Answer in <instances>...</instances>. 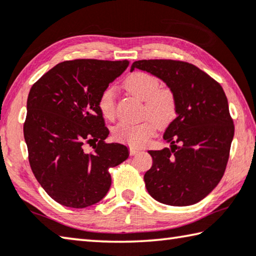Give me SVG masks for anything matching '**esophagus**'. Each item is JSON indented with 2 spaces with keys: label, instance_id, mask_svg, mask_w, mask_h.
Returning <instances> with one entry per match:
<instances>
[{
  "label": "esophagus",
  "instance_id": "esophagus-1",
  "mask_svg": "<svg viewBox=\"0 0 256 256\" xmlns=\"http://www.w3.org/2000/svg\"><path fill=\"white\" fill-rule=\"evenodd\" d=\"M142 152L141 149H138V148H134V147H131L130 148V155L131 156H134V155H138V154Z\"/></svg>",
  "mask_w": 256,
  "mask_h": 256
}]
</instances>
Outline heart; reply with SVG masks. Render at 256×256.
Masks as SVG:
<instances>
[{"instance_id":"heart-1","label":"heart","mask_w":256,"mask_h":256,"mask_svg":"<svg viewBox=\"0 0 256 256\" xmlns=\"http://www.w3.org/2000/svg\"><path fill=\"white\" fill-rule=\"evenodd\" d=\"M126 90L144 101L142 112L150 116L140 123L120 122L114 128L112 134L116 140L134 147H141L155 136L157 126L168 124L176 115V96L168 88H160L157 77L144 72H134L124 80ZM98 107L102 116L114 120L116 115L115 88H104L99 96Z\"/></svg>"}]
</instances>
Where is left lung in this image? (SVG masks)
<instances>
[{"instance_id":"1","label":"left lung","mask_w":256,"mask_h":256,"mask_svg":"<svg viewBox=\"0 0 256 256\" xmlns=\"http://www.w3.org/2000/svg\"><path fill=\"white\" fill-rule=\"evenodd\" d=\"M139 68L160 77L176 96V118L164 133L171 148L149 150L152 165L144 179L157 202L196 204L224 174L234 133L228 99L220 83L192 64L171 59L138 60Z\"/></svg>"}]
</instances>
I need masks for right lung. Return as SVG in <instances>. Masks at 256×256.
<instances>
[{
    "label": "right lung",
    "mask_w": 256,
    "mask_h": 256,
    "mask_svg": "<svg viewBox=\"0 0 256 256\" xmlns=\"http://www.w3.org/2000/svg\"><path fill=\"white\" fill-rule=\"evenodd\" d=\"M128 60H67L33 84L27 99L24 136L36 180L52 200L84 208L106 196L109 168L123 163L128 150L107 144L109 130L99 96L122 75ZM92 146L88 154L84 146Z\"/></svg>",
    "instance_id": "obj_1"
}]
</instances>
